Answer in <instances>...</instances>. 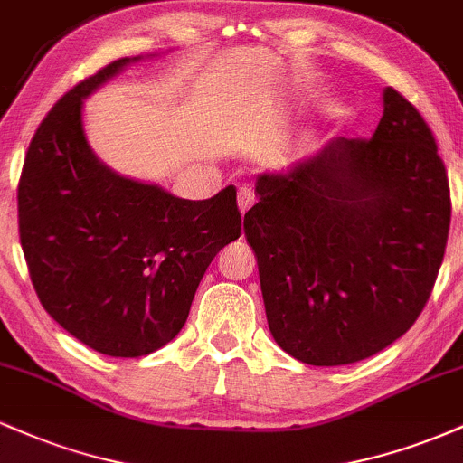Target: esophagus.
Wrapping results in <instances>:
<instances>
[{"label": "esophagus", "instance_id": "esophagus-1", "mask_svg": "<svg viewBox=\"0 0 463 463\" xmlns=\"http://www.w3.org/2000/svg\"><path fill=\"white\" fill-rule=\"evenodd\" d=\"M254 194L250 189H246V187H241L239 189V194H237V204H239V211H241V213H246V211L250 209V206L254 204Z\"/></svg>", "mask_w": 463, "mask_h": 463}]
</instances>
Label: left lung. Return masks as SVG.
<instances>
[{
    "label": "left lung",
    "mask_w": 463,
    "mask_h": 463,
    "mask_svg": "<svg viewBox=\"0 0 463 463\" xmlns=\"http://www.w3.org/2000/svg\"><path fill=\"white\" fill-rule=\"evenodd\" d=\"M243 217L269 331L309 365H346L418 320L444 261L450 191L433 132L383 91L372 139H333L316 156L257 178Z\"/></svg>",
    "instance_id": "obj_1"
}]
</instances>
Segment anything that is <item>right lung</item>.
I'll return each instance as SVG.
<instances>
[{
  "label": "right lung",
  "mask_w": 463,
  "mask_h": 463,
  "mask_svg": "<svg viewBox=\"0 0 463 463\" xmlns=\"http://www.w3.org/2000/svg\"><path fill=\"white\" fill-rule=\"evenodd\" d=\"M78 82L41 121L19 178V237L43 309L89 348L143 357L187 322L202 276L241 235L237 189L183 200L98 161L82 99L128 62Z\"/></svg>",
  "instance_id": "1"
}]
</instances>
